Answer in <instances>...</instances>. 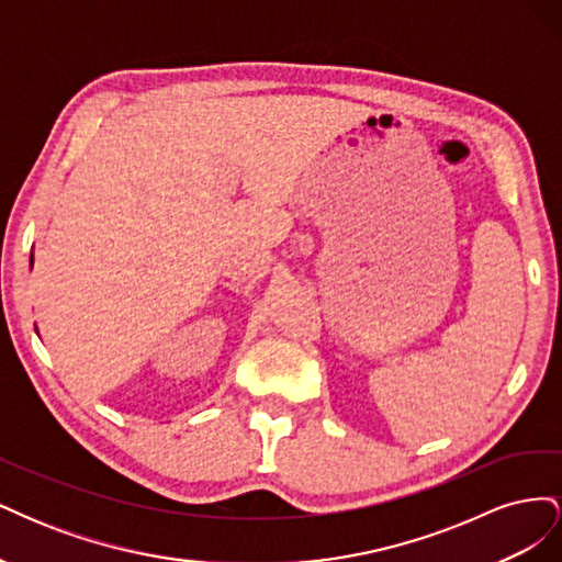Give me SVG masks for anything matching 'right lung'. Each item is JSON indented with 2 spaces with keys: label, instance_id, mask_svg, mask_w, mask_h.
<instances>
[{
  "label": "right lung",
  "instance_id": "obj_1",
  "mask_svg": "<svg viewBox=\"0 0 562 562\" xmlns=\"http://www.w3.org/2000/svg\"><path fill=\"white\" fill-rule=\"evenodd\" d=\"M30 267H32V258H30Z\"/></svg>",
  "mask_w": 562,
  "mask_h": 562
}]
</instances>
